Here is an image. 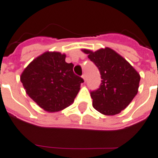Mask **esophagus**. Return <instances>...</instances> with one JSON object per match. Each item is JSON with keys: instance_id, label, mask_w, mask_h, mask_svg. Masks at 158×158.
Instances as JSON below:
<instances>
[{"instance_id": "esophagus-1", "label": "esophagus", "mask_w": 158, "mask_h": 158, "mask_svg": "<svg viewBox=\"0 0 158 158\" xmlns=\"http://www.w3.org/2000/svg\"><path fill=\"white\" fill-rule=\"evenodd\" d=\"M82 78H83V79H84V81H85V80H86V77H85V74H83V75H82Z\"/></svg>"}]
</instances>
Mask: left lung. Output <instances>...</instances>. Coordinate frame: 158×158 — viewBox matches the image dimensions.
I'll list each match as a JSON object with an SVG mask.
<instances>
[{"mask_svg": "<svg viewBox=\"0 0 158 158\" xmlns=\"http://www.w3.org/2000/svg\"><path fill=\"white\" fill-rule=\"evenodd\" d=\"M96 64L101 73L99 89L90 93L93 106L104 115L121 113L133 101L139 88L140 74L123 56L106 47L93 52L81 49Z\"/></svg>", "mask_w": 158, "mask_h": 158, "instance_id": "left-lung-1", "label": "left lung"}]
</instances>
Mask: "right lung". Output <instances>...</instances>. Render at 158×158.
Wrapping results in <instances>:
<instances>
[{
    "label": "right lung",
    "mask_w": 158,
    "mask_h": 158,
    "mask_svg": "<svg viewBox=\"0 0 158 158\" xmlns=\"http://www.w3.org/2000/svg\"><path fill=\"white\" fill-rule=\"evenodd\" d=\"M65 54L45 52L31 61L21 75L25 92L37 106L48 113L72 105L84 80L73 73V64Z\"/></svg>",
    "instance_id": "add662e5"
}]
</instances>
